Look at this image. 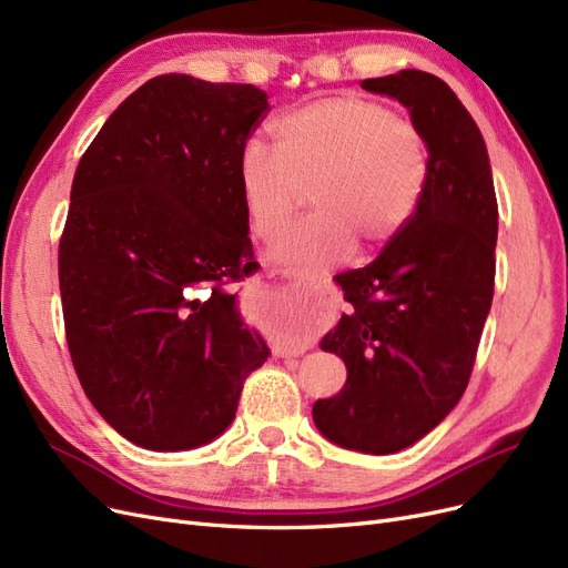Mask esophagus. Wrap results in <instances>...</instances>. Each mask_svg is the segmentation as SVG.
<instances>
[{"label":"esophagus","mask_w":568,"mask_h":568,"mask_svg":"<svg viewBox=\"0 0 568 568\" xmlns=\"http://www.w3.org/2000/svg\"><path fill=\"white\" fill-rule=\"evenodd\" d=\"M273 276L285 278V281H304L308 278V273H304L302 268H276L273 271ZM281 356H287V354H281Z\"/></svg>","instance_id":"34e87169"}]
</instances>
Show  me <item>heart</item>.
Returning <instances> with one entry per match:
<instances>
[{
	"instance_id": "obj_1",
	"label": "heart",
	"mask_w": 568,
	"mask_h": 568,
	"mask_svg": "<svg viewBox=\"0 0 568 568\" xmlns=\"http://www.w3.org/2000/svg\"><path fill=\"white\" fill-rule=\"evenodd\" d=\"M273 151L252 141L241 158L250 231L271 243L308 189L311 212L273 250L287 264L323 266L389 243L427 193L429 141L419 126L377 99L354 94L311 101L273 124Z\"/></svg>"
}]
</instances>
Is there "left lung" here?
<instances>
[{
    "label": "left lung",
    "mask_w": 568,
    "mask_h": 568,
    "mask_svg": "<svg viewBox=\"0 0 568 568\" xmlns=\"http://www.w3.org/2000/svg\"><path fill=\"white\" fill-rule=\"evenodd\" d=\"M398 99L432 153L408 226L363 268L339 273L352 304L321 342L346 365L344 389L314 404L323 436L387 455L429 434L463 398L496 285L498 200L477 122L423 70L361 82Z\"/></svg>",
    "instance_id": "1"
}]
</instances>
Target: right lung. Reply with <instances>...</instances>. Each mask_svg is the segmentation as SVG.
<instances>
[{
    "label": "right lung",
    "mask_w": 568,
    "mask_h": 568,
    "mask_svg": "<svg viewBox=\"0 0 568 568\" xmlns=\"http://www.w3.org/2000/svg\"><path fill=\"white\" fill-rule=\"evenodd\" d=\"M268 108L254 84L158 75L72 179L59 243L70 361L91 406L141 448L212 442L268 356L231 295L257 266L241 158Z\"/></svg>",
    "instance_id": "obj_1"
}]
</instances>
